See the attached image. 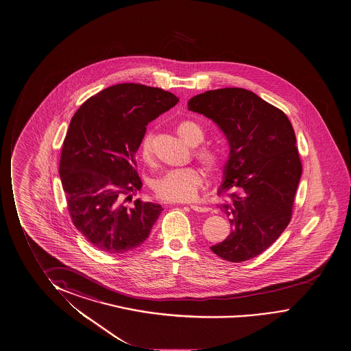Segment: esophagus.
<instances>
[{
	"label": "esophagus",
	"mask_w": 351,
	"mask_h": 351,
	"mask_svg": "<svg viewBox=\"0 0 351 351\" xmlns=\"http://www.w3.org/2000/svg\"><path fill=\"white\" fill-rule=\"evenodd\" d=\"M190 208L195 210V212H199V213H206V212H208V210H210L208 207H202V206H197V204H191Z\"/></svg>",
	"instance_id": "obj_1"
}]
</instances>
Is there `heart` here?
<instances>
[{
    "label": "heart",
    "mask_w": 351,
    "mask_h": 351,
    "mask_svg": "<svg viewBox=\"0 0 351 351\" xmlns=\"http://www.w3.org/2000/svg\"><path fill=\"white\" fill-rule=\"evenodd\" d=\"M179 136L191 147H196L204 141V132L202 127L194 121L185 120L179 122L177 126ZM141 161L147 165L154 162V136L152 132L145 133L141 138L138 150ZM194 156L201 166L210 173L215 174L223 166V155L218 147L202 145L194 150ZM204 176L197 167L179 168L163 173L152 184V190L157 199L167 202H188L199 194L202 188Z\"/></svg>",
    "instance_id": "b5f03b06"
}]
</instances>
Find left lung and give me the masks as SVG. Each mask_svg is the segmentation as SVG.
<instances>
[{
	"mask_svg": "<svg viewBox=\"0 0 351 351\" xmlns=\"http://www.w3.org/2000/svg\"><path fill=\"white\" fill-rule=\"evenodd\" d=\"M188 106L215 121L230 145L218 194L228 197L219 207L232 231L210 250L245 262L271 246L292 218L302 176L293 127L282 110L245 88L207 90Z\"/></svg>",
	"mask_w": 351,
	"mask_h": 351,
	"instance_id": "1",
	"label": "left lung"
}]
</instances>
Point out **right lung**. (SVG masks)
Returning a JSON list of instances; mask_svg holds the SVG:
<instances>
[{"label":"right lung","mask_w":351,"mask_h":351,"mask_svg":"<svg viewBox=\"0 0 351 351\" xmlns=\"http://www.w3.org/2000/svg\"><path fill=\"white\" fill-rule=\"evenodd\" d=\"M141 84H119L90 97L70 121L59 176L76 229L99 251L122 254L141 246L162 207L127 199L141 188L136 152L147 123L178 103Z\"/></svg>","instance_id":"right-lung-1"}]
</instances>
